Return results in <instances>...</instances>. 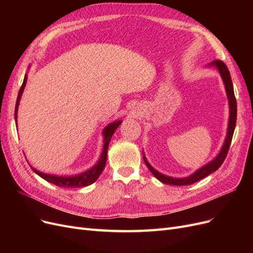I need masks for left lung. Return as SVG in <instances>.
Wrapping results in <instances>:
<instances>
[{"label": "left lung", "instance_id": "obj_1", "mask_svg": "<svg viewBox=\"0 0 253 253\" xmlns=\"http://www.w3.org/2000/svg\"><path fill=\"white\" fill-rule=\"evenodd\" d=\"M209 67H215L218 71L221 79H223V82L225 84V89L227 93V98H228V102H229V120H228V127H227V135L224 141L223 147H221L220 151L218 152V154L214 157L211 162H209L207 165L203 166L200 169L196 170L193 174H191L187 177H172V176H168L163 173L158 172L156 169L153 168L149 162L145 158L143 154V160L145 165L149 168V170L152 172V174L155 176V177L166 185H173V186H188L191 185V183H194L198 180H201L207 176L210 175L211 173L215 172L218 168L223 165L224 160L228 154L229 148H230L231 140H232V136L234 133V128H235V124H236V100H235V96H234V90H233V84L232 80L230 77V73H229L228 67L226 64L220 60H215L213 62L208 64Z\"/></svg>", "mask_w": 253, "mask_h": 253}]
</instances>
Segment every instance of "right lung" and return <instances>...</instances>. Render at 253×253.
I'll list each match as a JSON object with an SVG mask.
<instances>
[{
    "label": "right lung",
    "instance_id": "1",
    "mask_svg": "<svg viewBox=\"0 0 253 253\" xmlns=\"http://www.w3.org/2000/svg\"><path fill=\"white\" fill-rule=\"evenodd\" d=\"M30 67V66H29ZM28 67V70H29ZM27 82V74H25L24 80H23V84L19 90L18 94V98H17V103H16V111H14V118H16V124L18 126L17 122V118H18V109H19V104H20V100L21 97L23 94V90L25 88ZM122 120H116L112 122V124L106 126L103 131H102V135H103V150L101 152V155L99 157L98 162L95 166H93L90 169L84 171L82 173L76 174V175H67V176H61V175H53V174H47V173H43L39 170L35 169L32 166L33 171L42 177L43 179H45L46 181L52 183V185H56L58 187L61 188H80V187H86L91 185V183L95 182L100 174L102 173L105 164H106V158H108V149H109V143L111 141V138L113 134L116 131L117 127L121 125Z\"/></svg>",
    "mask_w": 253,
    "mask_h": 253
}]
</instances>
